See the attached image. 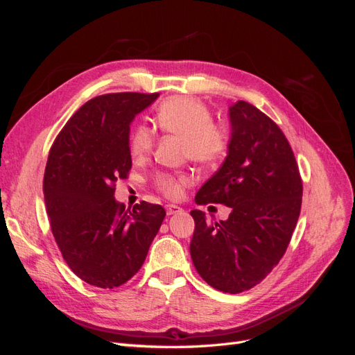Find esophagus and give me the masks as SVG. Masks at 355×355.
I'll return each instance as SVG.
<instances>
[{"mask_svg": "<svg viewBox=\"0 0 355 355\" xmlns=\"http://www.w3.org/2000/svg\"><path fill=\"white\" fill-rule=\"evenodd\" d=\"M166 211H167L168 216H171V214H175V213L182 211V207L176 206V204H167V206H166Z\"/></svg>", "mask_w": 355, "mask_h": 355, "instance_id": "esophagus-1", "label": "esophagus"}]
</instances>
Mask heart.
Listing matches in <instances>:
<instances>
[{
  "label": "heart",
  "mask_w": 355,
  "mask_h": 355,
  "mask_svg": "<svg viewBox=\"0 0 355 355\" xmlns=\"http://www.w3.org/2000/svg\"><path fill=\"white\" fill-rule=\"evenodd\" d=\"M211 120L207 106L188 96L168 98L155 112V123L159 130L182 137L184 155L202 166L216 163L228 146L227 130ZM153 146L154 132L148 125L137 124L128 137L130 157L135 161L145 159ZM188 182V176L182 173H158L154 184L167 198L178 200L184 194Z\"/></svg>",
  "instance_id": "b5f03b06"
}]
</instances>
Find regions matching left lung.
<instances>
[{
    "label": "left lung",
    "mask_w": 355,
    "mask_h": 355,
    "mask_svg": "<svg viewBox=\"0 0 355 355\" xmlns=\"http://www.w3.org/2000/svg\"><path fill=\"white\" fill-rule=\"evenodd\" d=\"M231 136L219 170L196 196L220 202L227 220L209 223L192 210L196 231L189 252L201 278L225 293L249 290L280 262L302 204V180L286 136L256 106L239 101L228 111Z\"/></svg>",
    "instance_id": "obj_1"
}]
</instances>
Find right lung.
Here are the masks:
<instances>
[{
  "label": "right lung",
  "instance_id": "add662e5",
  "mask_svg": "<svg viewBox=\"0 0 355 355\" xmlns=\"http://www.w3.org/2000/svg\"><path fill=\"white\" fill-rule=\"evenodd\" d=\"M158 96H98L69 118L50 149L44 202L51 232L73 274L92 286L130 280L166 216L159 204L142 201L128 210L114 197L132 168L130 124Z\"/></svg>",
  "mask_w": 355,
  "mask_h": 355
}]
</instances>
